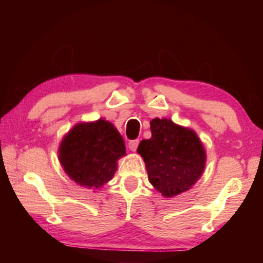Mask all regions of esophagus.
<instances>
[{"instance_id":"obj_1","label":"esophagus","mask_w":263,"mask_h":263,"mask_svg":"<svg viewBox=\"0 0 263 263\" xmlns=\"http://www.w3.org/2000/svg\"><path fill=\"white\" fill-rule=\"evenodd\" d=\"M138 145H139V139L131 140L130 142H128V148H130L132 152H136L137 148H138Z\"/></svg>"}]
</instances>
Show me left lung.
I'll return each instance as SVG.
<instances>
[{
	"label": "left lung",
	"instance_id": "obj_1",
	"mask_svg": "<svg viewBox=\"0 0 263 263\" xmlns=\"http://www.w3.org/2000/svg\"><path fill=\"white\" fill-rule=\"evenodd\" d=\"M151 131L152 138L142 140L137 149L149 182L164 197L189 190L205 166V151L197 135L166 118L153 119Z\"/></svg>",
	"mask_w": 263,
	"mask_h": 263
}]
</instances>
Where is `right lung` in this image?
Returning a JSON list of instances; mask_svg holds the SVG:
<instances>
[{
	"label": "right lung",
	"instance_id": "right-lung-1",
	"mask_svg": "<svg viewBox=\"0 0 263 263\" xmlns=\"http://www.w3.org/2000/svg\"><path fill=\"white\" fill-rule=\"evenodd\" d=\"M125 144L114 125L104 119L75 125L60 145L61 166L78 184L99 190L112 179Z\"/></svg>",
	"mask_w": 263,
	"mask_h": 263
}]
</instances>
